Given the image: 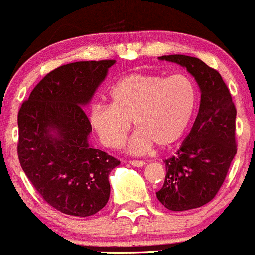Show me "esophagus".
<instances>
[{
	"instance_id": "34e87169",
	"label": "esophagus",
	"mask_w": 255,
	"mask_h": 255,
	"mask_svg": "<svg viewBox=\"0 0 255 255\" xmlns=\"http://www.w3.org/2000/svg\"><path fill=\"white\" fill-rule=\"evenodd\" d=\"M130 164L132 166H136V168H141V166L145 165V161H142V160H130Z\"/></svg>"
}]
</instances>
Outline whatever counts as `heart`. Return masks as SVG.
<instances>
[{"mask_svg":"<svg viewBox=\"0 0 255 255\" xmlns=\"http://www.w3.org/2000/svg\"><path fill=\"white\" fill-rule=\"evenodd\" d=\"M110 104H96L90 123L99 139L110 149H120L134 121L137 130L129 151L141 155L151 147H169L178 142L193 121L199 103L195 81L186 74L162 76L132 72L110 89Z\"/></svg>","mask_w":255,"mask_h":255,"instance_id":"heart-1","label":"heart"}]
</instances>
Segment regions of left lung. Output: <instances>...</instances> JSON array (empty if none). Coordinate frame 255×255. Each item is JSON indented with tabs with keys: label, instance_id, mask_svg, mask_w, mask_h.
<instances>
[{
	"label": "left lung",
	"instance_id": "8db88e82",
	"mask_svg": "<svg viewBox=\"0 0 255 255\" xmlns=\"http://www.w3.org/2000/svg\"><path fill=\"white\" fill-rule=\"evenodd\" d=\"M159 59L185 67L202 93L190 134L174 156L164 160L165 180L156 193L166 209L184 212L209 203L222 188L237 154V109L219 72L202 60L185 55Z\"/></svg>",
	"mask_w": 255,
	"mask_h": 255
}]
</instances>
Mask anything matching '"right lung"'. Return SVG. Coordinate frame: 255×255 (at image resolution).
Returning <instances> with one entry per match:
<instances>
[{
    "mask_svg": "<svg viewBox=\"0 0 255 255\" xmlns=\"http://www.w3.org/2000/svg\"><path fill=\"white\" fill-rule=\"evenodd\" d=\"M114 62L77 61L52 70L18 111L21 168L41 198L64 214L94 215L110 196L109 174L120 161L90 146L93 128L82 105Z\"/></svg>",
    "mask_w": 255,
    "mask_h": 255,
    "instance_id": "obj_1",
    "label": "right lung"
}]
</instances>
